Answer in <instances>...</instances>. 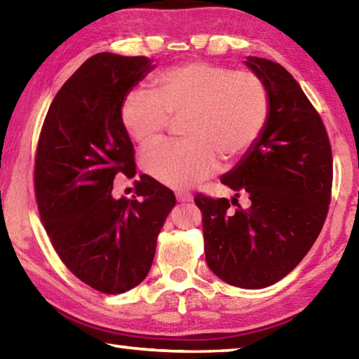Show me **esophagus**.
<instances>
[{
    "instance_id": "obj_1",
    "label": "esophagus",
    "mask_w": 359,
    "mask_h": 359,
    "mask_svg": "<svg viewBox=\"0 0 359 359\" xmlns=\"http://www.w3.org/2000/svg\"><path fill=\"white\" fill-rule=\"evenodd\" d=\"M175 198H177L179 203H190L193 201V194L188 191H177L175 193Z\"/></svg>"
}]
</instances>
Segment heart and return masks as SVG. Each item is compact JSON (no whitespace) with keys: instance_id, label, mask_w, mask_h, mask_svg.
<instances>
[{"instance_id":"1","label":"heart","mask_w":359,"mask_h":359,"mask_svg":"<svg viewBox=\"0 0 359 359\" xmlns=\"http://www.w3.org/2000/svg\"><path fill=\"white\" fill-rule=\"evenodd\" d=\"M269 95L258 74L226 66L187 62L151 79V93L133 88L121 102V123L141 147L165 136L180 120L184 141L156 144L142 154L141 166L150 177L171 188H188L218 168V155L233 160L263 131Z\"/></svg>"}]
</instances>
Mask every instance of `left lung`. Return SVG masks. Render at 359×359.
<instances>
[{"mask_svg": "<svg viewBox=\"0 0 359 359\" xmlns=\"http://www.w3.org/2000/svg\"><path fill=\"white\" fill-rule=\"evenodd\" d=\"M269 95L259 137L222 184L248 199L196 194L208 266L223 282L264 288L290 274L317 241L331 201L332 154L323 121L282 65L247 57Z\"/></svg>", "mask_w": 359, "mask_h": 359, "instance_id": "left-lung-1", "label": "left lung"}]
</instances>
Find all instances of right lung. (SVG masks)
Segmentation results:
<instances>
[{
    "label": "right lung",
    "instance_id": "obj_1",
    "mask_svg": "<svg viewBox=\"0 0 359 359\" xmlns=\"http://www.w3.org/2000/svg\"><path fill=\"white\" fill-rule=\"evenodd\" d=\"M154 68L147 57H90L53 98L36 151V201L52 245L72 274L106 294L147 277L175 205L174 193L145 174L133 199L112 196L117 175L136 174L121 102Z\"/></svg>",
    "mask_w": 359,
    "mask_h": 359
}]
</instances>
